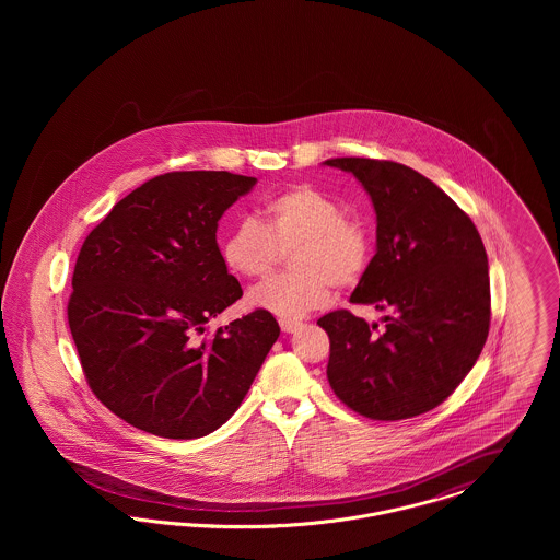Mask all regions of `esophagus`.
Wrapping results in <instances>:
<instances>
[{
  "instance_id": "1",
  "label": "esophagus",
  "mask_w": 560,
  "mask_h": 560,
  "mask_svg": "<svg viewBox=\"0 0 560 560\" xmlns=\"http://www.w3.org/2000/svg\"><path fill=\"white\" fill-rule=\"evenodd\" d=\"M279 325H281V329L285 331V334H293V331H298L300 329V320H290V319H281L279 320Z\"/></svg>"
}]
</instances>
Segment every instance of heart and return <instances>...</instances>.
Masks as SVG:
<instances>
[{
	"instance_id": "heart-1",
	"label": "heart",
	"mask_w": 560,
	"mask_h": 560,
	"mask_svg": "<svg viewBox=\"0 0 560 560\" xmlns=\"http://www.w3.org/2000/svg\"><path fill=\"white\" fill-rule=\"evenodd\" d=\"M265 226L240 220L222 240V260L235 275L258 279L290 252L292 272L270 277L247 293V304L281 319H300L329 302L334 285L352 288L370 265L368 229L345 215L342 206L319 188L293 187L265 208Z\"/></svg>"
}]
</instances>
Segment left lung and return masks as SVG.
Wrapping results in <instances>:
<instances>
[{
  "mask_svg": "<svg viewBox=\"0 0 560 560\" xmlns=\"http://www.w3.org/2000/svg\"><path fill=\"white\" fill-rule=\"evenodd\" d=\"M372 197L375 256L352 304L390 311L377 323L334 311L327 380L372 420H407L441 405L472 370L491 319L487 254L472 220L420 172L395 161L336 158Z\"/></svg>",
  "mask_w": 560,
  "mask_h": 560,
  "instance_id": "8db88e82",
  "label": "left lung"
}]
</instances>
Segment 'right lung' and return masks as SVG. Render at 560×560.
<instances>
[{"mask_svg":"<svg viewBox=\"0 0 560 560\" xmlns=\"http://www.w3.org/2000/svg\"><path fill=\"white\" fill-rule=\"evenodd\" d=\"M258 180L170 172L113 206L85 237L67 315L92 393L163 439L222 427L279 338L254 311L201 338L243 290L215 243L218 220Z\"/></svg>","mask_w":560,"mask_h":560,"instance_id":"right-lung-1","label":"right lung"}]
</instances>
